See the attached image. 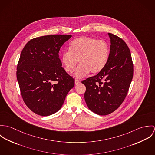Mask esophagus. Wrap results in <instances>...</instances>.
Masks as SVG:
<instances>
[{
    "label": "esophagus",
    "instance_id": "obj_1",
    "mask_svg": "<svg viewBox=\"0 0 155 155\" xmlns=\"http://www.w3.org/2000/svg\"><path fill=\"white\" fill-rule=\"evenodd\" d=\"M74 83H75V85H78V84H79L81 83V82L79 80L76 79L75 81H74Z\"/></svg>",
    "mask_w": 155,
    "mask_h": 155
}]
</instances>
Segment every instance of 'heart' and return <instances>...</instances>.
<instances>
[{
  "label": "heart",
  "mask_w": 155,
  "mask_h": 155,
  "mask_svg": "<svg viewBox=\"0 0 155 155\" xmlns=\"http://www.w3.org/2000/svg\"><path fill=\"white\" fill-rule=\"evenodd\" d=\"M70 49L65 51L61 60L67 72L74 71L76 64H80L74 71V76L81 78L91 71L97 74L106 66L109 58L110 49L108 44L96 38L81 36L74 39L70 44Z\"/></svg>",
  "instance_id": "1"
}]
</instances>
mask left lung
I'll return each mask as SVG.
<instances>
[{
    "instance_id": "left-lung-1",
    "label": "left lung",
    "mask_w": 155,
    "mask_h": 155,
    "mask_svg": "<svg viewBox=\"0 0 155 155\" xmlns=\"http://www.w3.org/2000/svg\"><path fill=\"white\" fill-rule=\"evenodd\" d=\"M110 39L109 60L97 75L82 81L86 91L84 98L89 109L98 115L116 110L128 93L133 77L130 50L120 38L108 33Z\"/></svg>"
}]
</instances>
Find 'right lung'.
Listing matches in <instances>:
<instances>
[{
	"label": "right lung",
	"mask_w": 155,
	"mask_h": 155,
	"mask_svg": "<svg viewBox=\"0 0 155 155\" xmlns=\"http://www.w3.org/2000/svg\"><path fill=\"white\" fill-rule=\"evenodd\" d=\"M71 35H48L30 40L24 47L17 66V78L23 100L42 116L59 110L74 79L67 73L59 51Z\"/></svg>",
	"instance_id": "add662e5"
}]
</instances>
